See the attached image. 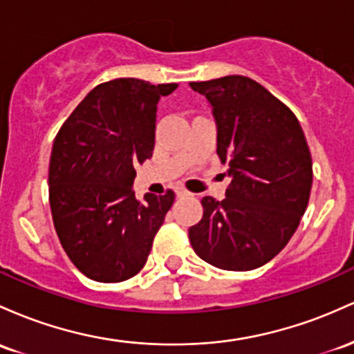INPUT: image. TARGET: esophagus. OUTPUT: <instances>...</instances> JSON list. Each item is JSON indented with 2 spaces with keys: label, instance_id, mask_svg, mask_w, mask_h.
Returning a JSON list of instances; mask_svg holds the SVG:
<instances>
[{
  "label": "esophagus",
  "instance_id": "34e87169",
  "mask_svg": "<svg viewBox=\"0 0 354 354\" xmlns=\"http://www.w3.org/2000/svg\"><path fill=\"white\" fill-rule=\"evenodd\" d=\"M176 194H177V197H187V196H190L189 190H185L184 187H177L176 189Z\"/></svg>",
  "mask_w": 354,
  "mask_h": 354
}]
</instances>
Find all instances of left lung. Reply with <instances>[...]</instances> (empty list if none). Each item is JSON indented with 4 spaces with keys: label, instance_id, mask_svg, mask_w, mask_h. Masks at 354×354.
Wrapping results in <instances>:
<instances>
[{
    "label": "left lung",
    "instance_id": "obj_1",
    "mask_svg": "<svg viewBox=\"0 0 354 354\" xmlns=\"http://www.w3.org/2000/svg\"><path fill=\"white\" fill-rule=\"evenodd\" d=\"M217 124V156L227 164L224 201L202 198L189 229L194 251L225 271H251L277 256L309 202L313 162L296 115L263 85L241 75L190 82Z\"/></svg>",
    "mask_w": 354,
    "mask_h": 354
}]
</instances>
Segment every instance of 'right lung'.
<instances>
[{"instance_id":"1","label":"right lung","mask_w":354,"mask_h":354,"mask_svg":"<svg viewBox=\"0 0 354 354\" xmlns=\"http://www.w3.org/2000/svg\"><path fill=\"white\" fill-rule=\"evenodd\" d=\"M177 83L117 78L66 118L50 157V207L66 256L90 279L120 283L147 263L176 194L135 197V165L152 157L157 103Z\"/></svg>"}]
</instances>
